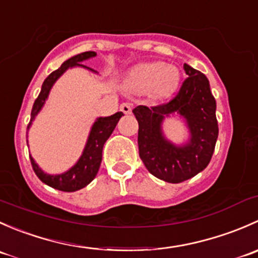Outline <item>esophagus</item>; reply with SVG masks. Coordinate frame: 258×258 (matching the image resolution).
I'll return each mask as SVG.
<instances>
[{"label":"esophagus","instance_id":"obj_1","mask_svg":"<svg viewBox=\"0 0 258 258\" xmlns=\"http://www.w3.org/2000/svg\"><path fill=\"white\" fill-rule=\"evenodd\" d=\"M119 108H121V111L124 114H130L132 112V105L128 102H123L121 106H119Z\"/></svg>","mask_w":258,"mask_h":258}]
</instances>
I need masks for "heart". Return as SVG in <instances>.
Segmentation results:
<instances>
[{"mask_svg": "<svg viewBox=\"0 0 258 258\" xmlns=\"http://www.w3.org/2000/svg\"><path fill=\"white\" fill-rule=\"evenodd\" d=\"M181 82L178 69L162 62H148L136 66L126 79L128 90L136 93H148L156 98H167L177 91Z\"/></svg>", "mask_w": 258, "mask_h": 258, "instance_id": "b5f03b06", "label": "heart"}]
</instances>
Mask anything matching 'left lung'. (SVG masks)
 I'll return each instance as SVG.
<instances>
[{
	"instance_id": "left-lung-1",
	"label": "left lung",
	"mask_w": 258,
	"mask_h": 258,
	"mask_svg": "<svg viewBox=\"0 0 258 258\" xmlns=\"http://www.w3.org/2000/svg\"><path fill=\"white\" fill-rule=\"evenodd\" d=\"M187 77L175 98L166 105L132 110L139 121V152L148 172L170 183H179L204 171L218 137L216 101L202 72L183 63ZM177 115L189 130V140L176 145L164 136L163 121Z\"/></svg>"
}]
</instances>
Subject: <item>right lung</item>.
Here are the masks:
<instances>
[{
    "label": "right lung",
    "mask_w": 258,
    "mask_h": 258,
    "mask_svg": "<svg viewBox=\"0 0 258 258\" xmlns=\"http://www.w3.org/2000/svg\"><path fill=\"white\" fill-rule=\"evenodd\" d=\"M96 56H97V53L93 51H87L83 52V53L76 54V56L71 57V58H69L67 61H64L58 70H56V71L52 72L51 75H48L47 79L43 81L40 95H38L35 103H33L32 111H31L30 123H28L27 126V134L28 131H30L31 126H32V122L35 121L37 114L40 113V111L42 110V107L45 106L46 101H47L48 98L49 91L53 87L56 81L58 80L67 70L74 69V67H82V69L88 70V71L93 72V74H97L95 70L82 64L83 61H87V59L93 58V57ZM122 114H123L122 112H117L112 114V116L97 117V118H96V121L93 122L92 127H91L90 130V134H88L87 141H86L85 148H83L82 151V155L80 156L77 162L75 163L70 170H67L66 172L58 173V175H49V173L45 172V171L36 163V161L33 160L32 156L30 155L32 168L33 171H35L36 175H37V177L40 178L43 183L47 184V186L63 192L79 191V189L87 186V184L96 177V175H97L101 161H102L103 145H105V142L107 141L108 137H110L111 134L113 132L114 127H116L117 122L119 121Z\"/></svg>",
    "instance_id": "right-lung-1"
}]
</instances>
